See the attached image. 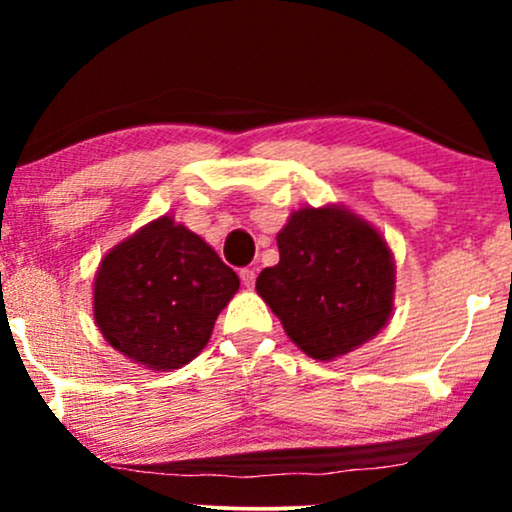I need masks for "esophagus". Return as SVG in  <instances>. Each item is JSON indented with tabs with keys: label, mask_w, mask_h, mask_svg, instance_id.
<instances>
[{
	"label": "esophagus",
	"mask_w": 512,
	"mask_h": 512,
	"mask_svg": "<svg viewBox=\"0 0 512 512\" xmlns=\"http://www.w3.org/2000/svg\"><path fill=\"white\" fill-rule=\"evenodd\" d=\"M255 269H252V267H245V269H240V281H243V284L245 286H248V289H250V286L252 284H255Z\"/></svg>",
	"instance_id": "1"
}]
</instances>
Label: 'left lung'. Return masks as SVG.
Masks as SVG:
<instances>
[{"instance_id":"obj_1","label":"left lung","mask_w":512,"mask_h":512,"mask_svg":"<svg viewBox=\"0 0 512 512\" xmlns=\"http://www.w3.org/2000/svg\"><path fill=\"white\" fill-rule=\"evenodd\" d=\"M279 264L255 289L303 354L334 361L370 342L395 308V257L344 204L296 209L276 236Z\"/></svg>"}]
</instances>
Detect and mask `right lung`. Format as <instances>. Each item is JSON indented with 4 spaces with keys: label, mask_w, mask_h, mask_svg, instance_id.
Here are the masks:
<instances>
[{
    "label": "right lung",
    "mask_w": 512,
    "mask_h": 512,
    "mask_svg": "<svg viewBox=\"0 0 512 512\" xmlns=\"http://www.w3.org/2000/svg\"><path fill=\"white\" fill-rule=\"evenodd\" d=\"M238 289V274L207 240L166 214L105 252L93 279V320L129 361L168 373L209 344Z\"/></svg>",
    "instance_id": "add662e5"
}]
</instances>
